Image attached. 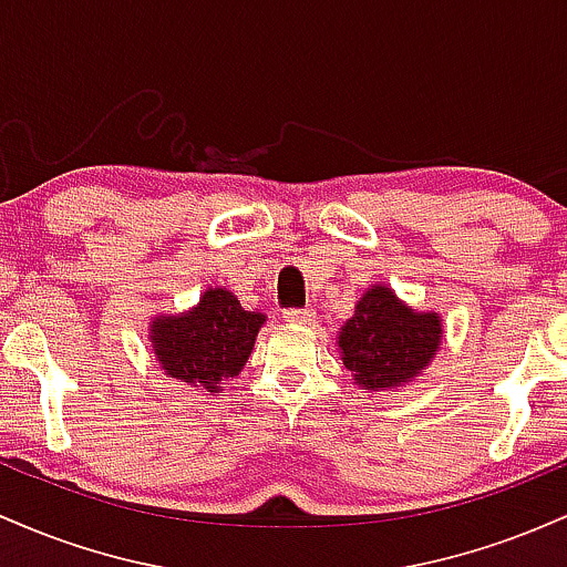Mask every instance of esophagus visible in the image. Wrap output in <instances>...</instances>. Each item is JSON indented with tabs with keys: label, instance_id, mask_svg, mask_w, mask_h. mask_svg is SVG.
<instances>
[{
	"label": "esophagus",
	"instance_id": "34e87169",
	"mask_svg": "<svg viewBox=\"0 0 567 567\" xmlns=\"http://www.w3.org/2000/svg\"><path fill=\"white\" fill-rule=\"evenodd\" d=\"M311 311L309 309H288L285 311V322L288 324H309L311 322Z\"/></svg>",
	"mask_w": 567,
	"mask_h": 567
}]
</instances>
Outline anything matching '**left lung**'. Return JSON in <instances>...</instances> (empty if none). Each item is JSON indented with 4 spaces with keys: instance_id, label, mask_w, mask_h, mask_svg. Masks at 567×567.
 Here are the masks:
<instances>
[{
    "instance_id": "left-lung-1",
    "label": "left lung",
    "mask_w": 567,
    "mask_h": 567,
    "mask_svg": "<svg viewBox=\"0 0 567 567\" xmlns=\"http://www.w3.org/2000/svg\"><path fill=\"white\" fill-rule=\"evenodd\" d=\"M442 347V320L434 311H415L386 285H373L354 306V317L338 333L343 365L357 386L392 392L424 373Z\"/></svg>"
}]
</instances>
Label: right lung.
I'll list each match as a JSON object with an SVG mask.
<instances>
[{
	"label": "right lung",
	"mask_w": 567,
	"mask_h": 567,
	"mask_svg": "<svg viewBox=\"0 0 567 567\" xmlns=\"http://www.w3.org/2000/svg\"><path fill=\"white\" fill-rule=\"evenodd\" d=\"M266 322L261 311H245L226 288H207L194 309L154 317L152 347L167 379L218 392L239 375Z\"/></svg>",
	"instance_id": "1"
}]
</instances>
